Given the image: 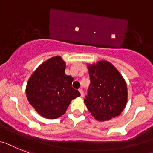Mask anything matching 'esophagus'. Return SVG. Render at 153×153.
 <instances>
[{
    "label": "esophagus",
    "instance_id": "34e87169",
    "mask_svg": "<svg viewBox=\"0 0 153 153\" xmlns=\"http://www.w3.org/2000/svg\"><path fill=\"white\" fill-rule=\"evenodd\" d=\"M79 92H80V95H81V96H82H82H84V92H83L82 88H79Z\"/></svg>",
    "mask_w": 153,
    "mask_h": 153
}]
</instances>
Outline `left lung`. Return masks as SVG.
I'll list each match as a JSON object with an SVG mask.
<instances>
[{
  "instance_id": "8db88e82",
  "label": "left lung",
  "mask_w": 153,
  "mask_h": 153,
  "mask_svg": "<svg viewBox=\"0 0 153 153\" xmlns=\"http://www.w3.org/2000/svg\"><path fill=\"white\" fill-rule=\"evenodd\" d=\"M90 85L85 99L87 109L98 121L119 116L128 102V87L117 69L107 61L88 64Z\"/></svg>"
}]
</instances>
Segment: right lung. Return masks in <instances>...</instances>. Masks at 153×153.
I'll use <instances>...</instances> for the list:
<instances>
[{
	"label": "right lung",
	"mask_w": 153,
	"mask_h": 153,
	"mask_svg": "<svg viewBox=\"0 0 153 153\" xmlns=\"http://www.w3.org/2000/svg\"><path fill=\"white\" fill-rule=\"evenodd\" d=\"M65 68L66 63L62 57L55 56L42 63L27 82L28 101L43 117H60L71 100L80 96L71 86L74 79L65 74Z\"/></svg>",
	"instance_id": "right-lung-1"
}]
</instances>
